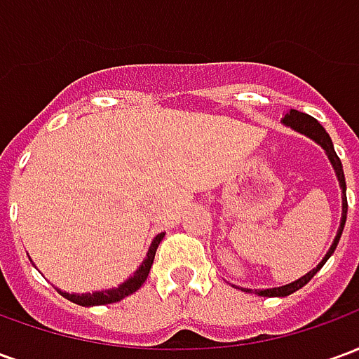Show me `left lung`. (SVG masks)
<instances>
[{
  "instance_id": "obj_1",
  "label": "left lung",
  "mask_w": 359,
  "mask_h": 359,
  "mask_svg": "<svg viewBox=\"0 0 359 359\" xmlns=\"http://www.w3.org/2000/svg\"><path fill=\"white\" fill-rule=\"evenodd\" d=\"M283 125L290 126L292 130L300 134H306L308 138L311 140H316L321 148L327 151V157H329V161H331L332 169L337 172V179H339V184H340V190H342V219H340V226H339V233L334 236V241H332L331 248L329 252L325 254V257L321 259V264L317 265L316 269H311L309 273H306L304 277H300L298 280H294L290 285H285V286H277V288H265V290H256L259 296H288V294L296 292V290H300L302 286H306L313 278L317 271L321 269L325 265V262L329 259V257L334 254V250H337V244L340 241V234H342V229H344V223H346V211H348V202H346V180H344V171H342V163H340L339 156H337V151L332 148V140L331 136L327 134L323 126L317 123L316 118L309 117L306 113H302V111H296V109H290L288 113L285 115L283 118ZM250 292V290H246Z\"/></svg>"
}]
</instances>
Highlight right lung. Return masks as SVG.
I'll return each mask as SVG.
<instances>
[{
  "instance_id": "add662e5",
  "label": "right lung",
  "mask_w": 359,
  "mask_h": 359,
  "mask_svg": "<svg viewBox=\"0 0 359 359\" xmlns=\"http://www.w3.org/2000/svg\"><path fill=\"white\" fill-rule=\"evenodd\" d=\"M165 233H159L151 242V246L148 250V256L146 259L142 262V265L136 269L133 277H128L123 283V285H118L117 288H109V290H102V292H92V294H69V292H61V296H65L67 300L74 302V304H79V306H103V304H115V302L123 300L126 296H130L133 292H136L138 288H140L144 283H146V278H148V273L151 269V264H154V257H156L157 246H159V242L163 241Z\"/></svg>"
}]
</instances>
